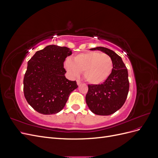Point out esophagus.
Returning <instances> with one entry per match:
<instances>
[{"label": "esophagus", "instance_id": "1", "mask_svg": "<svg viewBox=\"0 0 158 158\" xmlns=\"http://www.w3.org/2000/svg\"><path fill=\"white\" fill-rule=\"evenodd\" d=\"M76 82H77V84H78V85H81V84H82V82H81V81H80V80H76Z\"/></svg>", "mask_w": 158, "mask_h": 158}]
</instances>
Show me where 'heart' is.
Instances as JSON below:
<instances>
[{
	"label": "heart",
	"mask_w": 158,
	"mask_h": 158,
	"mask_svg": "<svg viewBox=\"0 0 158 158\" xmlns=\"http://www.w3.org/2000/svg\"><path fill=\"white\" fill-rule=\"evenodd\" d=\"M64 67L72 77L83 72L84 78L90 84H99L111 74L113 63L111 56L98 51H88L75 56L73 61L66 59Z\"/></svg>",
	"instance_id": "heart-1"
}]
</instances>
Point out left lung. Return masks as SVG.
Masks as SVG:
<instances>
[{"instance_id":"1","label":"left lung","mask_w":158,"mask_h":158,"mask_svg":"<svg viewBox=\"0 0 158 158\" xmlns=\"http://www.w3.org/2000/svg\"><path fill=\"white\" fill-rule=\"evenodd\" d=\"M91 50H100L111 56L113 67L103 84L88 85L85 102L94 113L109 115L121 108L126 101L129 90L128 70L121 57L113 51L103 47Z\"/></svg>"}]
</instances>
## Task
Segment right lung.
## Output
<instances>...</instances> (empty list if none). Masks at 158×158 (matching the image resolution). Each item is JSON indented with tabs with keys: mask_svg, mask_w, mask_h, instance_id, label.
Returning <instances> with one entry per match:
<instances>
[{
	"mask_svg": "<svg viewBox=\"0 0 158 158\" xmlns=\"http://www.w3.org/2000/svg\"><path fill=\"white\" fill-rule=\"evenodd\" d=\"M72 54L66 47L48 45L37 51L27 62L23 78V94L27 103L44 114L60 111L70 94L78 88L76 81L66 78L64 62Z\"/></svg>",
	"mask_w": 158,
	"mask_h": 158,
	"instance_id": "1",
	"label": "right lung"
}]
</instances>
